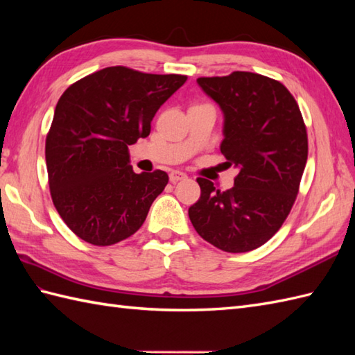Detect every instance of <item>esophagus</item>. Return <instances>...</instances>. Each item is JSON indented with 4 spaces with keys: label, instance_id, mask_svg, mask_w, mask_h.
Here are the masks:
<instances>
[{
    "label": "esophagus",
    "instance_id": "obj_1",
    "mask_svg": "<svg viewBox=\"0 0 355 355\" xmlns=\"http://www.w3.org/2000/svg\"><path fill=\"white\" fill-rule=\"evenodd\" d=\"M186 178H187V175H186L184 172H182V171H172L169 173L171 183H178V182H182V180H186Z\"/></svg>",
    "mask_w": 355,
    "mask_h": 355
}]
</instances>
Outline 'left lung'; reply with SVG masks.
Here are the masks:
<instances>
[{
	"label": "left lung",
	"instance_id": "obj_1",
	"mask_svg": "<svg viewBox=\"0 0 355 355\" xmlns=\"http://www.w3.org/2000/svg\"><path fill=\"white\" fill-rule=\"evenodd\" d=\"M223 111L221 153L239 171L221 192L198 178L201 197L189 207L198 235L220 250L244 253L281 229L299 192L308 139L302 114L281 82L248 71L198 78Z\"/></svg>",
	"mask_w": 355,
	"mask_h": 355
}]
</instances>
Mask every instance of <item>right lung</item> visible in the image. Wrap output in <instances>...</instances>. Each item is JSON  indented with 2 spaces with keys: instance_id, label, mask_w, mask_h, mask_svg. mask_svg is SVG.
<instances>
[{
  "instance_id": "1",
  "label": "right lung",
  "mask_w": 355,
  "mask_h": 355,
  "mask_svg": "<svg viewBox=\"0 0 355 355\" xmlns=\"http://www.w3.org/2000/svg\"><path fill=\"white\" fill-rule=\"evenodd\" d=\"M186 79L108 67L74 82L58 101L45 140L50 193L80 239L111 245L145 223L169 177L135 173L128 146L148 137L155 112Z\"/></svg>"
}]
</instances>
